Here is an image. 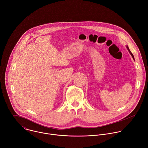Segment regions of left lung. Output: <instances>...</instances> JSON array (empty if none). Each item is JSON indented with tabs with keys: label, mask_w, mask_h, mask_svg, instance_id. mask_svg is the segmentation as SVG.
Returning a JSON list of instances; mask_svg holds the SVG:
<instances>
[{
	"label": "left lung",
	"mask_w": 148,
	"mask_h": 148,
	"mask_svg": "<svg viewBox=\"0 0 148 148\" xmlns=\"http://www.w3.org/2000/svg\"><path fill=\"white\" fill-rule=\"evenodd\" d=\"M126 47H127V49H128V52H130V54H131V56H132V58H133V59H134V56H133V55H132V53H131V51H130V49H129V48H128V46H126Z\"/></svg>",
	"instance_id": "obj_1"
}]
</instances>
